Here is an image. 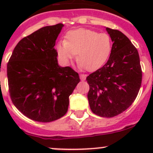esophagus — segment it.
<instances>
[{"label": "esophagus", "mask_w": 153, "mask_h": 153, "mask_svg": "<svg viewBox=\"0 0 153 153\" xmlns=\"http://www.w3.org/2000/svg\"><path fill=\"white\" fill-rule=\"evenodd\" d=\"M86 78V75L85 74H80V78H81V81H85Z\"/></svg>", "instance_id": "esophagus-1"}]
</instances>
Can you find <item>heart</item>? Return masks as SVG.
<instances>
[{"mask_svg":"<svg viewBox=\"0 0 153 153\" xmlns=\"http://www.w3.org/2000/svg\"><path fill=\"white\" fill-rule=\"evenodd\" d=\"M112 46V40L106 33L79 28L67 32L64 41L57 44L56 51L66 64H69L78 53L76 59L79 67L92 71L107 61Z\"/></svg>","mask_w":153,"mask_h":153,"instance_id":"obj_1","label":"heart"}]
</instances>
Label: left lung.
I'll list each match as a JSON object with an SVG mask.
<instances>
[{
    "label": "left lung",
    "instance_id": "8db88e82",
    "mask_svg": "<svg viewBox=\"0 0 153 153\" xmlns=\"http://www.w3.org/2000/svg\"><path fill=\"white\" fill-rule=\"evenodd\" d=\"M112 41L107 62L87 76V98L93 113L112 118L132 105L142 81L139 55L129 38L120 31L106 28Z\"/></svg>",
    "mask_w": 153,
    "mask_h": 153
}]
</instances>
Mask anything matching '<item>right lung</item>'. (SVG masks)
<instances>
[{
  "mask_svg": "<svg viewBox=\"0 0 153 153\" xmlns=\"http://www.w3.org/2000/svg\"><path fill=\"white\" fill-rule=\"evenodd\" d=\"M63 27H42L21 39L7 64L12 103L33 121L51 122L64 116L69 95L80 82L72 68L58 65L55 45Z\"/></svg>",
  "mask_w": 153,
  "mask_h": 153,
  "instance_id": "right-lung-1",
  "label": "right lung"
}]
</instances>
